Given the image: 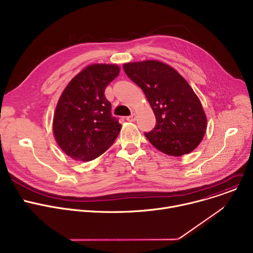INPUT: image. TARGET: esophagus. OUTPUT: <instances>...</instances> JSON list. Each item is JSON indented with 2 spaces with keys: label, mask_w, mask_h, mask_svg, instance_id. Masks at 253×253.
<instances>
[{
  "label": "esophagus",
  "mask_w": 253,
  "mask_h": 253,
  "mask_svg": "<svg viewBox=\"0 0 253 253\" xmlns=\"http://www.w3.org/2000/svg\"><path fill=\"white\" fill-rule=\"evenodd\" d=\"M126 120L129 121V122H134V121L136 120V114L135 113H132L129 117L126 118Z\"/></svg>",
  "instance_id": "esophagus-1"
}]
</instances>
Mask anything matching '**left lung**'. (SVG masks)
<instances>
[{
    "mask_svg": "<svg viewBox=\"0 0 253 253\" xmlns=\"http://www.w3.org/2000/svg\"><path fill=\"white\" fill-rule=\"evenodd\" d=\"M127 76L144 92L157 124L145 137L162 153L188 155L203 141L208 119L189 83L173 67L158 60L125 63Z\"/></svg>",
    "mask_w": 253,
    "mask_h": 253,
    "instance_id": "8db88e82",
    "label": "left lung"
}]
</instances>
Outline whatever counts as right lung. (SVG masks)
<instances>
[{"instance_id":"right-lung-1","label":"right lung","mask_w":253,"mask_h":253,"mask_svg":"<svg viewBox=\"0 0 253 253\" xmlns=\"http://www.w3.org/2000/svg\"><path fill=\"white\" fill-rule=\"evenodd\" d=\"M119 73L117 64H91L63 90L54 114L53 133L60 148L71 159L92 161L117 138L122 125L112 117L105 89Z\"/></svg>"}]
</instances>
